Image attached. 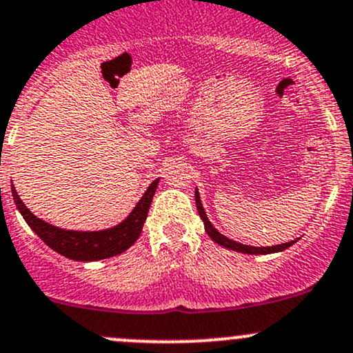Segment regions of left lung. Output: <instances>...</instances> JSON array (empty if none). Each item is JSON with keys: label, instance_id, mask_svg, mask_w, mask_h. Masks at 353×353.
Masks as SVG:
<instances>
[{"label": "left lung", "instance_id": "obj_1", "mask_svg": "<svg viewBox=\"0 0 353 353\" xmlns=\"http://www.w3.org/2000/svg\"><path fill=\"white\" fill-rule=\"evenodd\" d=\"M196 208H197V212H199L201 219H203L204 223V230H206V233L209 234V238L212 239L214 243H218V245L228 248V250H233V251H238V253H245V254H270V253H278V251H285L286 248H290L292 245H295L298 239L295 241H288V243H283V245H274V246H263V248H256V246H248V245H241V243H236L233 239L226 238L224 234H221L218 230H216L214 226L211 224V221L208 219L206 216V211H204L203 204H201V197H199V191L196 189Z\"/></svg>", "mask_w": 353, "mask_h": 353}]
</instances>
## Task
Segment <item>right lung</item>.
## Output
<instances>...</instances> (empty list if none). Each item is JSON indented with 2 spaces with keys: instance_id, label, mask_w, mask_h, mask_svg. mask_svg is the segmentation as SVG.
<instances>
[{
  "instance_id": "obj_1",
  "label": "right lung",
  "mask_w": 353,
  "mask_h": 353,
  "mask_svg": "<svg viewBox=\"0 0 353 353\" xmlns=\"http://www.w3.org/2000/svg\"><path fill=\"white\" fill-rule=\"evenodd\" d=\"M159 179L152 181V184L147 188L144 196L139 199L137 206L132 209L129 216L114 228L102 231H70L61 230V228L53 226V224L45 223L43 219L37 218L28 208L19 199L17 189L11 188L14 204L18 211L21 212L23 219L28 223V226L41 238L46 246L52 248L53 251L60 253L61 256L75 259V261H99L117 256L129 250L139 239L142 233L149 212L152 197L156 194Z\"/></svg>"
}]
</instances>
